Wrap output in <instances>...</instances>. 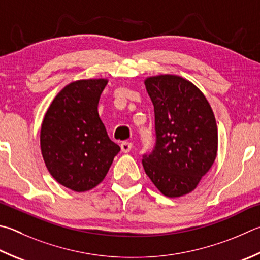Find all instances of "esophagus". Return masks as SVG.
<instances>
[{
    "label": "esophagus",
    "instance_id": "obj_1",
    "mask_svg": "<svg viewBox=\"0 0 260 260\" xmlns=\"http://www.w3.org/2000/svg\"><path fill=\"white\" fill-rule=\"evenodd\" d=\"M120 148H121L122 152L127 153V152H129V151L132 150V148H133V144H132L131 142H122L120 144Z\"/></svg>",
    "mask_w": 260,
    "mask_h": 260
}]
</instances>
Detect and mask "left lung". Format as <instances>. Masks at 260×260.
I'll use <instances>...</instances> for the list:
<instances>
[{"label": "left lung", "instance_id": "1", "mask_svg": "<svg viewBox=\"0 0 260 260\" xmlns=\"http://www.w3.org/2000/svg\"><path fill=\"white\" fill-rule=\"evenodd\" d=\"M154 107L155 146L143 155L154 186L168 198L192 192L217 155L218 132L208 100L194 84L177 75L144 81Z\"/></svg>", "mask_w": 260, "mask_h": 260}]
</instances>
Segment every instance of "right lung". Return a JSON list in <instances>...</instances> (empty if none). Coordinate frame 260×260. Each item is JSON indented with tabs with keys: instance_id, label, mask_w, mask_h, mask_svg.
Here are the masks:
<instances>
[{
	"instance_id": "add662e5",
	"label": "right lung",
	"mask_w": 260,
	"mask_h": 260,
	"mask_svg": "<svg viewBox=\"0 0 260 260\" xmlns=\"http://www.w3.org/2000/svg\"><path fill=\"white\" fill-rule=\"evenodd\" d=\"M106 78L81 79L56 94L41 127V151L49 173L75 192L95 187L106 177L119 145L109 139L98 105Z\"/></svg>"
}]
</instances>
